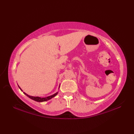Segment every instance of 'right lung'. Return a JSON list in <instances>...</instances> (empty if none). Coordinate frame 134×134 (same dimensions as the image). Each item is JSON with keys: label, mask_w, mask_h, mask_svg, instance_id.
<instances>
[{"label": "right lung", "mask_w": 134, "mask_h": 134, "mask_svg": "<svg viewBox=\"0 0 134 134\" xmlns=\"http://www.w3.org/2000/svg\"><path fill=\"white\" fill-rule=\"evenodd\" d=\"M18 87H19V88L20 89V90H21L22 91V92H23V90H22L21 89V88L19 86H18ZM59 87H60V85H59ZM58 93H59V92H56V93H55V94H53V95L48 96V97H42H42H35V96H29V95L27 94H26V93L24 92V94H25L26 96H27L28 97L30 98V99H33V100H34V101H37V102H44V101H48V100H49V99H51V98H52L53 97H55L57 94H58Z\"/></svg>", "instance_id": "obj_1"}]
</instances>
